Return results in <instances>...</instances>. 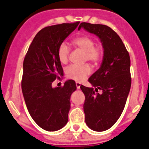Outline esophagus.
Returning <instances> with one entry per match:
<instances>
[{
	"label": "esophagus",
	"instance_id": "esophagus-1",
	"mask_svg": "<svg viewBox=\"0 0 149 149\" xmlns=\"http://www.w3.org/2000/svg\"><path fill=\"white\" fill-rule=\"evenodd\" d=\"M76 88L79 89V88H80V86H81V83L76 82Z\"/></svg>",
	"mask_w": 149,
	"mask_h": 149
}]
</instances>
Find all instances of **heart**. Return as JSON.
Returning a JSON list of instances; mask_svg holds the SVG:
<instances>
[{
    "label": "heart",
    "instance_id": "1",
    "mask_svg": "<svg viewBox=\"0 0 149 149\" xmlns=\"http://www.w3.org/2000/svg\"><path fill=\"white\" fill-rule=\"evenodd\" d=\"M73 43L79 49L84 51V61L98 62L103 56V48L99 45H95V41L91 37L87 35L81 36L74 39ZM70 47L66 43L60 44L57 50V56L62 64L68 62L70 56ZM92 68L89 64L83 65H70L65 69V74L68 79L76 81H82L91 73Z\"/></svg>",
    "mask_w": 149,
    "mask_h": 149
}]
</instances>
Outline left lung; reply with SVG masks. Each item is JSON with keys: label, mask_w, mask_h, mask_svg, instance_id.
<instances>
[{"label": "left lung", "mask_w": 149, "mask_h": 149, "mask_svg": "<svg viewBox=\"0 0 149 149\" xmlns=\"http://www.w3.org/2000/svg\"><path fill=\"white\" fill-rule=\"evenodd\" d=\"M81 28L98 36L104 50L101 67L88 79L93 87H80L85 96L86 124L92 130L103 132L116 123L124 109L132 83L130 56L121 39L109 26L84 22L79 30Z\"/></svg>", "instance_id": "left-lung-1"}]
</instances>
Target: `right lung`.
Instances as JSON below:
<instances>
[{
  "instance_id": "right-lung-1",
  "label": "right lung",
  "mask_w": 149,
  "mask_h": 149,
  "mask_svg": "<svg viewBox=\"0 0 149 149\" xmlns=\"http://www.w3.org/2000/svg\"><path fill=\"white\" fill-rule=\"evenodd\" d=\"M79 24L62 23L41 29L24 58L21 87L25 102L33 120L46 131H57L68 123L70 95L76 90V83L68 80L64 86L55 88L52 83L63 76L58 48Z\"/></svg>"
}]
</instances>
